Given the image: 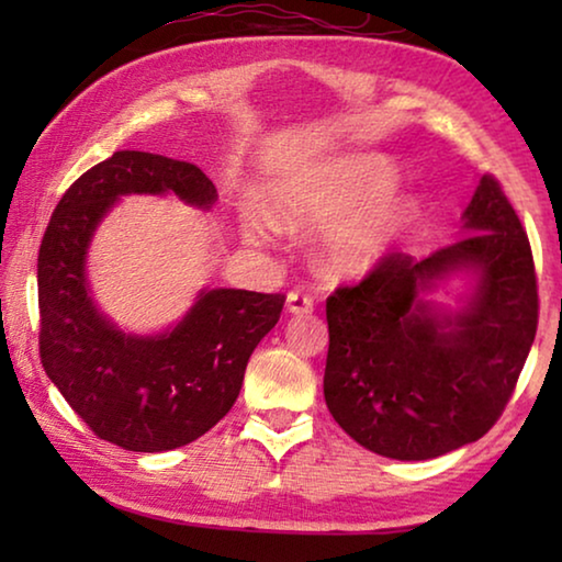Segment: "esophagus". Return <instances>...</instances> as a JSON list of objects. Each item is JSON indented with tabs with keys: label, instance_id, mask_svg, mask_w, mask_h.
I'll return each instance as SVG.
<instances>
[{
	"label": "esophagus",
	"instance_id": "obj_1",
	"mask_svg": "<svg viewBox=\"0 0 562 562\" xmlns=\"http://www.w3.org/2000/svg\"><path fill=\"white\" fill-rule=\"evenodd\" d=\"M314 310L312 296L302 294V291H291L286 296V312L289 314H310Z\"/></svg>",
	"mask_w": 562,
	"mask_h": 562
}]
</instances>
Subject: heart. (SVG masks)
Returning <instances> with one entry per match:
<instances>
[{
	"label": "heart",
	"instance_id": "1",
	"mask_svg": "<svg viewBox=\"0 0 562 562\" xmlns=\"http://www.w3.org/2000/svg\"><path fill=\"white\" fill-rule=\"evenodd\" d=\"M398 171L379 153H348L294 171L271 191V212H245L240 235L268 245L289 229H324L322 268L335 279H363L402 248L419 202L398 191Z\"/></svg>",
	"mask_w": 562,
	"mask_h": 562
}]
</instances>
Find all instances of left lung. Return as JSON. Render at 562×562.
<instances>
[{
    "label": "left lung",
    "mask_w": 562,
    "mask_h": 562,
    "mask_svg": "<svg viewBox=\"0 0 562 562\" xmlns=\"http://www.w3.org/2000/svg\"><path fill=\"white\" fill-rule=\"evenodd\" d=\"M460 220L456 243L391 256L327 299V409L375 456L429 460L479 440L535 342L532 250L509 199L481 176ZM452 278L467 281L459 306L432 303Z\"/></svg>",
    "instance_id": "8db88e82"
}]
</instances>
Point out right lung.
<instances>
[{"mask_svg":"<svg viewBox=\"0 0 562 562\" xmlns=\"http://www.w3.org/2000/svg\"><path fill=\"white\" fill-rule=\"evenodd\" d=\"M179 196L212 210L217 189L196 166L117 150L60 199L37 256L41 360L71 409L106 442L166 452L194 442L233 409L245 366L281 317V294L199 289L160 333H130L99 310L89 248L122 196Z\"/></svg>","mask_w":562,"mask_h":562,"instance_id":"1","label":"right lung"}]
</instances>
